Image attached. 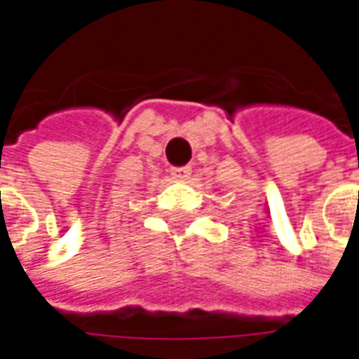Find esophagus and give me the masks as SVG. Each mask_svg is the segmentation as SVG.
<instances>
[{
	"mask_svg": "<svg viewBox=\"0 0 359 359\" xmlns=\"http://www.w3.org/2000/svg\"><path fill=\"white\" fill-rule=\"evenodd\" d=\"M189 173H191V170L189 168H173L172 170V177L175 180V182H186L187 177H189Z\"/></svg>",
	"mask_w": 359,
	"mask_h": 359,
	"instance_id": "esophagus-1",
	"label": "esophagus"
}]
</instances>
